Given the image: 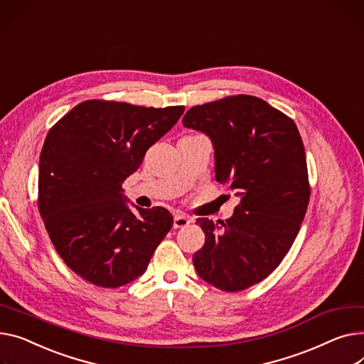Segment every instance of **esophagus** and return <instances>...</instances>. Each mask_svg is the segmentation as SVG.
I'll use <instances>...</instances> for the list:
<instances>
[{
	"instance_id": "1",
	"label": "esophagus",
	"mask_w": 364,
	"mask_h": 364,
	"mask_svg": "<svg viewBox=\"0 0 364 364\" xmlns=\"http://www.w3.org/2000/svg\"><path fill=\"white\" fill-rule=\"evenodd\" d=\"M190 223H191V220H190V218H188L187 215L178 213V215H176V218H174V228L187 227Z\"/></svg>"
}]
</instances>
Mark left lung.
<instances>
[{
    "mask_svg": "<svg viewBox=\"0 0 364 364\" xmlns=\"http://www.w3.org/2000/svg\"><path fill=\"white\" fill-rule=\"evenodd\" d=\"M183 124L210 137L215 178L241 199L230 220L198 218L206 237L193 264L208 284L241 291L278 268L300 231L310 200L301 136L293 118L252 95L193 107Z\"/></svg>",
    "mask_w": 364,
    "mask_h": 364,
    "instance_id": "8db88e82",
    "label": "left lung"
}]
</instances>
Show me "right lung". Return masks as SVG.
<instances>
[{
    "mask_svg": "<svg viewBox=\"0 0 364 364\" xmlns=\"http://www.w3.org/2000/svg\"><path fill=\"white\" fill-rule=\"evenodd\" d=\"M184 107L89 100L50 129L39 159L38 208L68 268L87 282L118 288L146 271L171 230L166 209L126 206L123 183Z\"/></svg>",
    "mask_w": 364,
    "mask_h": 364,
    "instance_id": "obj_1",
    "label": "right lung"
}]
</instances>
